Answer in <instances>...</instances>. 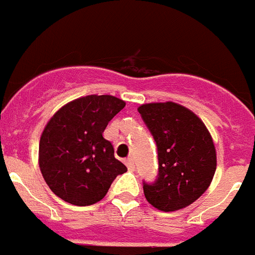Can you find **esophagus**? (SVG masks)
<instances>
[{
    "mask_svg": "<svg viewBox=\"0 0 255 255\" xmlns=\"http://www.w3.org/2000/svg\"><path fill=\"white\" fill-rule=\"evenodd\" d=\"M126 164H127L128 170L133 171L134 170V162H133V158H127L126 159Z\"/></svg>",
    "mask_w": 255,
    "mask_h": 255,
    "instance_id": "esophagus-1",
    "label": "esophagus"
}]
</instances>
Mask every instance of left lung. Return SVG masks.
Segmentation results:
<instances>
[{"instance_id":"1","label":"left lung","mask_w":255,"mask_h":255,"mask_svg":"<svg viewBox=\"0 0 255 255\" xmlns=\"http://www.w3.org/2000/svg\"><path fill=\"white\" fill-rule=\"evenodd\" d=\"M158 153V175L142 183L149 204L162 211L193 204L209 188L217 168L213 138L200 118L174 102L137 109Z\"/></svg>"}]
</instances>
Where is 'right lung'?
Instances as JSON below:
<instances>
[{
  "label": "right lung",
  "instance_id": "add662e5",
  "mask_svg": "<svg viewBox=\"0 0 255 255\" xmlns=\"http://www.w3.org/2000/svg\"><path fill=\"white\" fill-rule=\"evenodd\" d=\"M124 101L114 96H87L58 110L40 140L38 162L53 193L76 206L101 201L127 167L114 157L105 128Z\"/></svg>",
  "mask_w": 255,
  "mask_h": 255
}]
</instances>
